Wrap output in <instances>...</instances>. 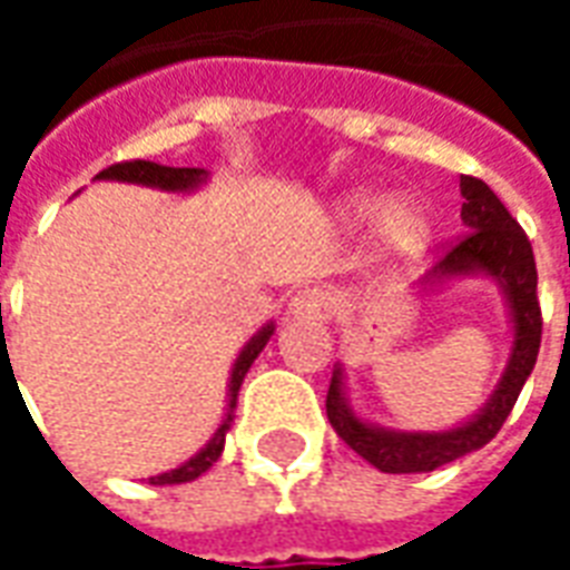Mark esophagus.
I'll list each match as a JSON object with an SVG mask.
<instances>
[{"mask_svg":"<svg viewBox=\"0 0 570 570\" xmlns=\"http://www.w3.org/2000/svg\"><path fill=\"white\" fill-rule=\"evenodd\" d=\"M336 312V296L324 289V286H308L298 289L296 296L289 298V314L293 317H308V321H324Z\"/></svg>","mask_w":570,"mask_h":570,"instance_id":"34e87169","label":"esophagus"}]
</instances>
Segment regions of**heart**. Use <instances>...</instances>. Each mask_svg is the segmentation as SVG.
<instances>
[{
	"label": "heart",
	"instance_id": "1",
	"mask_svg": "<svg viewBox=\"0 0 570 570\" xmlns=\"http://www.w3.org/2000/svg\"><path fill=\"white\" fill-rule=\"evenodd\" d=\"M376 213H380V203L376 200L354 203V216L361 218V222L373 218ZM425 237H429V222H425V216L416 206L397 203L382 218V249L392 258L416 256L423 249Z\"/></svg>",
	"mask_w": 570,
	"mask_h": 570
}]
</instances>
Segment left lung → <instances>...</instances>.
<instances>
[{
  "mask_svg": "<svg viewBox=\"0 0 570 570\" xmlns=\"http://www.w3.org/2000/svg\"><path fill=\"white\" fill-rule=\"evenodd\" d=\"M460 190H463L460 216L469 230L448 244V253L423 281L429 284V281H444V277L469 272H484L491 274L493 281H500L507 289L512 324H515L512 357L488 407L481 410L472 423L451 429V432H432V435L429 432H385L376 425L361 423L342 397V373L336 370L326 392L330 423L354 453H361L370 465L392 475L432 472L438 465H448L465 453L484 448L507 423L540 352L543 317H540V302H537V265L531 240L481 178L463 175Z\"/></svg>",
  "mask_w": 570,
  "mask_h": 570,
  "instance_id": "obj_1",
  "label": "left lung"
}]
</instances>
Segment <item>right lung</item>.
I'll return each mask as SVG.
<instances>
[{
  "mask_svg": "<svg viewBox=\"0 0 570 570\" xmlns=\"http://www.w3.org/2000/svg\"><path fill=\"white\" fill-rule=\"evenodd\" d=\"M203 175H206L203 169H185V166H160V163H150V160H122V163H114V166H107V169H101L98 178L135 181V185H150V188H163V190H190L200 185ZM272 333H274V326H265L262 333H256L253 340L246 342L244 352H240V357H237L234 373H230V404H228L230 410H234V404H237V392H240V385H244L246 370L253 367V361H256L258 352L265 348V342L272 340ZM228 425H230V413L225 416V423H222V429L216 432V438H213V441H209L197 456H190L188 463L178 465V469H173V472L154 475L150 484H181V481L200 479L203 472H206V469L222 456Z\"/></svg>",
  "mask_w": 570,
  "mask_h": 570,
  "instance_id": "add662e5",
  "label": "right lung"
}]
</instances>
